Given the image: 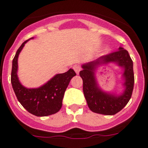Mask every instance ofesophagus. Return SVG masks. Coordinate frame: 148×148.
<instances>
[{
	"label": "esophagus",
	"instance_id": "1",
	"mask_svg": "<svg viewBox=\"0 0 148 148\" xmlns=\"http://www.w3.org/2000/svg\"><path fill=\"white\" fill-rule=\"evenodd\" d=\"M73 68H74V71L76 72V74H79V72L81 71V69H82L80 66H78V65H75V66H74V67Z\"/></svg>",
	"mask_w": 148,
	"mask_h": 148
}]
</instances>
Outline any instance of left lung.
<instances>
[{
  "mask_svg": "<svg viewBox=\"0 0 148 148\" xmlns=\"http://www.w3.org/2000/svg\"><path fill=\"white\" fill-rule=\"evenodd\" d=\"M114 63L123 69L124 90L121 95L106 92L100 89L96 81V68L100 65ZM80 76L83 81V93L87 105L92 112L103 115H114L129 101L134 86L133 62L123 47L119 51L100 57L97 60L82 66Z\"/></svg>",
  "mask_w": 148,
  "mask_h": 148,
  "instance_id": "1",
  "label": "left lung"
}]
</instances>
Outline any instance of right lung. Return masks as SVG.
Segmentation results:
<instances>
[{
    "label": "right lung",
    "mask_w": 148,
    "mask_h": 148,
    "mask_svg": "<svg viewBox=\"0 0 148 148\" xmlns=\"http://www.w3.org/2000/svg\"><path fill=\"white\" fill-rule=\"evenodd\" d=\"M28 40L21 44L12 60V86L19 102L30 113L37 116H47L55 114L62 108L65 91L71 78L76 75V73L73 69H70L66 73L55 74L40 87L27 88L24 86L17 76L18 57Z\"/></svg>",
    "instance_id": "obj_1"
}]
</instances>
